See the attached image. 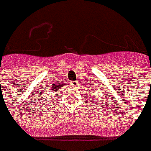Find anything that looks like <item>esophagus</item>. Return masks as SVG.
I'll use <instances>...</instances> for the list:
<instances>
[{
  "instance_id": "esophagus-1",
  "label": "esophagus",
  "mask_w": 151,
  "mask_h": 151,
  "mask_svg": "<svg viewBox=\"0 0 151 151\" xmlns=\"http://www.w3.org/2000/svg\"><path fill=\"white\" fill-rule=\"evenodd\" d=\"M70 84H71V85H72V86H74V87H77L78 86L77 81H71V83H70Z\"/></svg>"
}]
</instances>
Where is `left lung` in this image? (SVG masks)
Wrapping results in <instances>:
<instances>
[{
	"label": "left lung",
	"mask_w": 151,
	"mask_h": 151,
	"mask_svg": "<svg viewBox=\"0 0 151 151\" xmlns=\"http://www.w3.org/2000/svg\"><path fill=\"white\" fill-rule=\"evenodd\" d=\"M88 93H92V92H91L90 89H89V90H88Z\"/></svg>",
	"instance_id": "1"
}]
</instances>
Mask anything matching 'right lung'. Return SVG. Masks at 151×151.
Wrapping results in <instances>:
<instances>
[{
	"mask_svg": "<svg viewBox=\"0 0 151 151\" xmlns=\"http://www.w3.org/2000/svg\"><path fill=\"white\" fill-rule=\"evenodd\" d=\"M65 84V83H62V84H55L52 85V87L50 88V92H52L53 93H57L58 90H60V88L62 87H63V85Z\"/></svg>",
	"mask_w": 151,
	"mask_h": 151,
	"instance_id": "add662e5",
	"label": "right lung"
}]
</instances>
